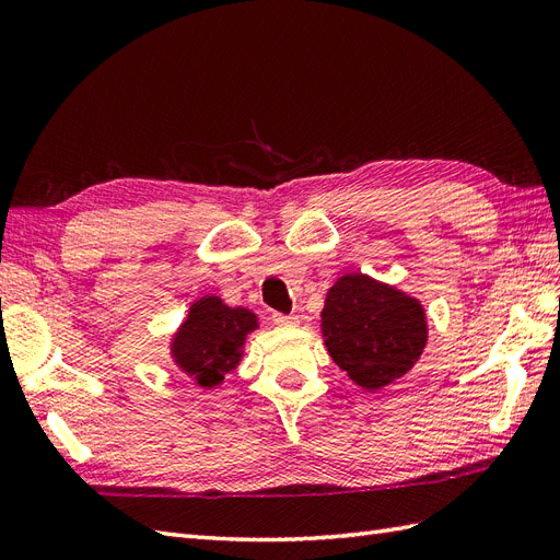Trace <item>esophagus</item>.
Returning a JSON list of instances; mask_svg holds the SVG:
<instances>
[{
	"label": "esophagus",
	"instance_id": "esophagus-1",
	"mask_svg": "<svg viewBox=\"0 0 560 560\" xmlns=\"http://www.w3.org/2000/svg\"><path fill=\"white\" fill-rule=\"evenodd\" d=\"M273 322L278 327H296L299 317L296 315H282V313H273Z\"/></svg>",
	"mask_w": 560,
	"mask_h": 560
}]
</instances>
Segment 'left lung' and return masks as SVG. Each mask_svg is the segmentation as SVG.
I'll return each instance as SVG.
<instances>
[{
    "mask_svg": "<svg viewBox=\"0 0 560 560\" xmlns=\"http://www.w3.org/2000/svg\"><path fill=\"white\" fill-rule=\"evenodd\" d=\"M319 334L334 364L358 387L378 393L418 364L430 322L418 296L350 270L325 294Z\"/></svg>",
    "mask_w": 560,
    "mask_h": 560,
    "instance_id": "1",
    "label": "left lung"
}]
</instances>
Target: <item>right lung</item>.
<instances>
[{
    "mask_svg": "<svg viewBox=\"0 0 560 560\" xmlns=\"http://www.w3.org/2000/svg\"><path fill=\"white\" fill-rule=\"evenodd\" d=\"M259 329V315L245 306H229L217 294L189 303L182 325L171 334L167 354L179 374L212 393L245 358L247 336Z\"/></svg>",
    "mask_w": 560,
    "mask_h": 560,
    "instance_id": "add662e5",
    "label": "right lung"
}]
</instances>
